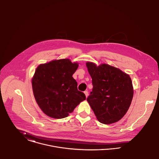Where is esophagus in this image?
I'll list each match as a JSON object with an SVG mask.
<instances>
[{
    "mask_svg": "<svg viewBox=\"0 0 159 159\" xmlns=\"http://www.w3.org/2000/svg\"><path fill=\"white\" fill-rule=\"evenodd\" d=\"M84 93H85V94L86 97L87 98L88 96V91H86L84 92Z\"/></svg>",
    "mask_w": 159,
    "mask_h": 159,
    "instance_id": "esophagus-1",
    "label": "esophagus"
}]
</instances>
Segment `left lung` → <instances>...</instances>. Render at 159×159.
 Wrapping results in <instances>:
<instances>
[{
    "mask_svg": "<svg viewBox=\"0 0 159 159\" xmlns=\"http://www.w3.org/2000/svg\"><path fill=\"white\" fill-rule=\"evenodd\" d=\"M93 85L87 102L98 120L108 125L117 122L129 109L134 95L131 77L120 69L106 63H86Z\"/></svg>",
    "mask_w": 159,
    "mask_h": 159,
    "instance_id": "1",
    "label": "left lung"
}]
</instances>
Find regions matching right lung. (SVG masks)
Instances as JSON below:
<instances>
[{"label": "right lung", "instance_id": "right-lung-1", "mask_svg": "<svg viewBox=\"0 0 159 159\" xmlns=\"http://www.w3.org/2000/svg\"><path fill=\"white\" fill-rule=\"evenodd\" d=\"M77 62L69 59L53 60L39 65L32 78V88L37 103L48 116L66 117L82 101L85 94L77 89L72 77L78 68Z\"/></svg>", "mask_w": 159, "mask_h": 159}]
</instances>
